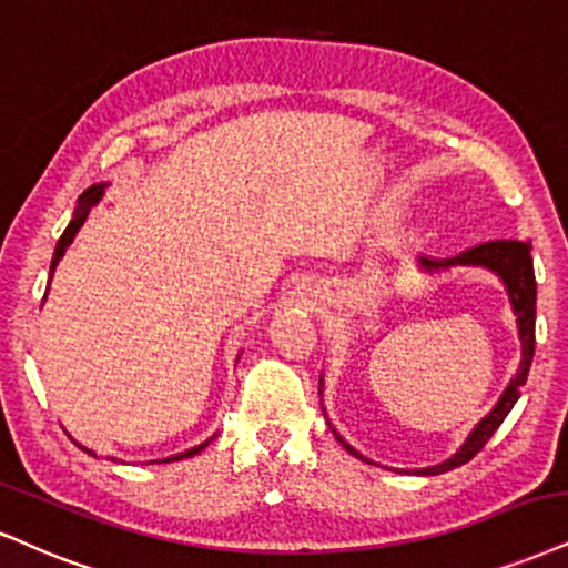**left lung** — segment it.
Listing matches in <instances>:
<instances>
[{
	"label": "left lung",
	"instance_id": "8db88e82",
	"mask_svg": "<svg viewBox=\"0 0 568 568\" xmlns=\"http://www.w3.org/2000/svg\"><path fill=\"white\" fill-rule=\"evenodd\" d=\"M529 252H531V242L495 240V242L477 244V247L460 252V255H455V257H445V261H437V257H426V255L418 257V265L429 273L447 271V268H453V265H474V268H487L489 273H495L508 292L510 311H514V316H516V328H519V342H521L519 371H516L514 379L508 382V387L503 389V395L498 397V403L493 405V410H489L471 432H468L464 445H460L458 450L450 455V458L443 460V464H437V466L413 468V474H418V477H437V474L453 471V468L468 464V460H471L474 455H477L481 447L487 445V439L498 432V426L506 422L510 408H514L516 400L521 397V387L527 384L531 358H535V318H537V284H535V265H531ZM318 384H321L318 395H324V374H321ZM328 429L334 432V437L339 439L342 447H345L349 455L366 460V464H371V466H379V464H374L371 458H366L363 453L355 450V447L349 445L337 429H334L332 422H328ZM392 471H403V468H392Z\"/></svg>",
	"mask_w": 568,
	"mask_h": 568
}]
</instances>
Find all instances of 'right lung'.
Segmentation results:
<instances>
[{"instance_id": "1", "label": "right lung", "mask_w": 568, "mask_h": 568, "mask_svg": "<svg viewBox=\"0 0 568 568\" xmlns=\"http://www.w3.org/2000/svg\"><path fill=\"white\" fill-rule=\"evenodd\" d=\"M104 186L108 184H91L87 192L81 194L79 197V205H75V210H73V219H70V223H68V229L62 231V236L58 240V247H54V255H52V265H49V282H52V276H54V268H58V263L62 261V255H65V250L70 247V244H73V240H75V234H79V229L83 226V221H87V215H89V210L97 205V202L102 200V194H104ZM47 292H49V286H47ZM44 300H47V295H44ZM44 300H41V303H44ZM236 361H240V355H236ZM215 437V434H213ZM213 437H207L205 443H200V445H194V447H189V450H184V453H176V455H171V458H160V460H152V464H171V460H184V458H192V455H197L200 450H205V447L210 445V439ZM83 453H89V455H94L97 458V453L94 450H89V447H83V445H79ZM110 460H118V458H113V455H110Z\"/></svg>"}]
</instances>
